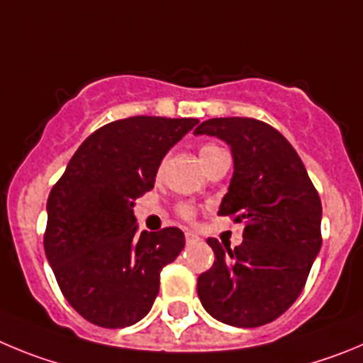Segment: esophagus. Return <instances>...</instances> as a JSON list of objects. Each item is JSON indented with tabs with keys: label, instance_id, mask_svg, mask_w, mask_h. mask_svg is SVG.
Returning <instances> with one entry per match:
<instances>
[{
	"label": "esophagus",
	"instance_id": "esophagus-1",
	"mask_svg": "<svg viewBox=\"0 0 363 363\" xmlns=\"http://www.w3.org/2000/svg\"><path fill=\"white\" fill-rule=\"evenodd\" d=\"M184 237H186V242H188V244H194V242H197V240H199L197 235L191 233V231H186Z\"/></svg>",
	"mask_w": 363,
	"mask_h": 363
}]
</instances>
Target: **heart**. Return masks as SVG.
<instances>
[{
	"label": "heart",
	"mask_w": 363,
	"mask_h": 363,
	"mask_svg": "<svg viewBox=\"0 0 363 363\" xmlns=\"http://www.w3.org/2000/svg\"><path fill=\"white\" fill-rule=\"evenodd\" d=\"M220 152H224V150L218 148V146L204 145L201 150H199V157H201L202 164H206V162L210 161L211 157H215V155H217V153H220ZM181 215H182V217H186V218L194 217V210H191V206L182 204L181 206Z\"/></svg>",
	"instance_id": "heart-1"
}]
</instances>
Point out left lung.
<instances>
[{"mask_svg": "<svg viewBox=\"0 0 363 363\" xmlns=\"http://www.w3.org/2000/svg\"><path fill=\"white\" fill-rule=\"evenodd\" d=\"M231 146L233 177L218 215L244 222L231 250L208 238L215 262L197 280L202 306L235 328L279 318L302 293L322 246V202L286 137L251 117H217L195 128Z\"/></svg>", "mask_w": 363, "mask_h": 363, "instance_id": "1", "label": "left lung"}]
</instances>
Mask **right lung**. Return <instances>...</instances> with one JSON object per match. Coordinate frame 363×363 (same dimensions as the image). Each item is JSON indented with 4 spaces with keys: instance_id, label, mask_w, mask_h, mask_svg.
I'll list each match as a JSON object with an SVG mask.
<instances>
[{
    "instance_id": "right-lung-1",
    "label": "right lung",
    "mask_w": 363,
    "mask_h": 363,
    "mask_svg": "<svg viewBox=\"0 0 363 363\" xmlns=\"http://www.w3.org/2000/svg\"><path fill=\"white\" fill-rule=\"evenodd\" d=\"M197 119L135 116L84 139L47 202L45 253L61 293L88 322L128 328L148 315L159 275L184 247L179 228L137 231L133 202Z\"/></svg>"
}]
</instances>
